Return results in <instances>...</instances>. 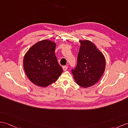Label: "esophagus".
<instances>
[{
	"mask_svg": "<svg viewBox=\"0 0 128 128\" xmlns=\"http://www.w3.org/2000/svg\"><path fill=\"white\" fill-rule=\"evenodd\" d=\"M62 68H63V70L64 71H66L68 69V67L66 66H64L62 67Z\"/></svg>",
	"mask_w": 128,
	"mask_h": 128,
	"instance_id": "esophagus-1",
	"label": "esophagus"
}]
</instances>
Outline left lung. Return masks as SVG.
<instances>
[{
    "label": "left lung",
    "mask_w": 128,
    "mask_h": 128,
    "mask_svg": "<svg viewBox=\"0 0 128 128\" xmlns=\"http://www.w3.org/2000/svg\"><path fill=\"white\" fill-rule=\"evenodd\" d=\"M80 46L77 66L72 70L78 85L87 88L95 85L104 73L106 61L104 55L89 40H79Z\"/></svg>",
    "instance_id": "1"
}]
</instances>
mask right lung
<instances>
[{"instance_id": "obj_1", "label": "right lung", "mask_w": 128, "mask_h": 128, "mask_svg": "<svg viewBox=\"0 0 128 128\" xmlns=\"http://www.w3.org/2000/svg\"><path fill=\"white\" fill-rule=\"evenodd\" d=\"M56 43L49 40L37 42L29 49L23 59L26 76L36 86L46 88L55 82L63 72L55 54Z\"/></svg>"}]
</instances>
